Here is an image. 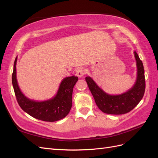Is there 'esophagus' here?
Listing matches in <instances>:
<instances>
[{
	"instance_id": "esophagus-1",
	"label": "esophagus",
	"mask_w": 158,
	"mask_h": 158,
	"mask_svg": "<svg viewBox=\"0 0 158 158\" xmlns=\"http://www.w3.org/2000/svg\"><path fill=\"white\" fill-rule=\"evenodd\" d=\"M84 73H85V69L83 68H79L77 69L76 72V75L77 77H79V78H81V77H82L83 75H84Z\"/></svg>"
}]
</instances>
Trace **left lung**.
<instances>
[{"label": "left lung", "instance_id": "1", "mask_svg": "<svg viewBox=\"0 0 158 158\" xmlns=\"http://www.w3.org/2000/svg\"><path fill=\"white\" fill-rule=\"evenodd\" d=\"M134 53L136 62V79L132 88L125 92L110 95L100 88L91 77H85L96 105L103 113L111 115L127 113L135 108L143 98L145 90V70L139 55L136 52H134Z\"/></svg>", "mask_w": 158, "mask_h": 158}]
</instances>
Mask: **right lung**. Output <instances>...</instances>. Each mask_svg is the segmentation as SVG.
<instances>
[{
	"mask_svg": "<svg viewBox=\"0 0 158 158\" xmlns=\"http://www.w3.org/2000/svg\"><path fill=\"white\" fill-rule=\"evenodd\" d=\"M16 57L12 74V84L19 106L28 115L45 122H56L68 115L72 107L73 90L78 77L75 76L64 78L57 92L52 98L36 101L26 97L20 89L16 75Z\"/></svg>",
	"mask_w": 158,
	"mask_h": 158,
	"instance_id": "add662e5",
	"label": "right lung"
}]
</instances>
